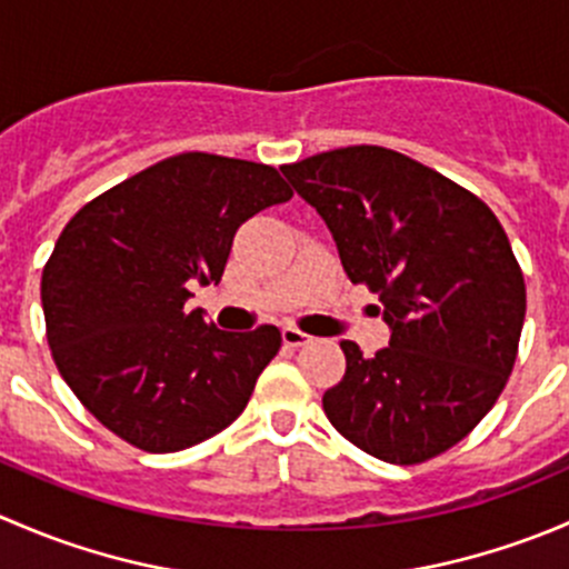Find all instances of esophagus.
Here are the masks:
<instances>
[{"label":"esophagus","mask_w":569,"mask_h":569,"mask_svg":"<svg viewBox=\"0 0 569 569\" xmlns=\"http://www.w3.org/2000/svg\"><path fill=\"white\" fill-rule=\"evenodd\" d=\"M283 343L286 347H306L308 341H311V336H306L302 330H297V327H283Z\"/></svg>","instance_id":"1"}]
</instances>
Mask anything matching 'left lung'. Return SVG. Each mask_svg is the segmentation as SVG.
I'll return each mask as SVG.
<instances>
[{
  "label": "left lung",
  "mask_w": 569,
  "mask_h": 569,
  "mask_svg": "<svg viewBox=\"0 0 569 569\" xmlns=\"http://www.w3.org/2000/svg\"><path fill=\"white\" fill-rule=\"evenodd\" d=\"M336 239L343 272L380 297L391 343L325 391L332 427L366 455L418 465L457 446L501 396L518 358L526 283L485 200L382 146L283 164Z\"/></svg>",
  "instance_id": "8db88e82"
}]
</instances>
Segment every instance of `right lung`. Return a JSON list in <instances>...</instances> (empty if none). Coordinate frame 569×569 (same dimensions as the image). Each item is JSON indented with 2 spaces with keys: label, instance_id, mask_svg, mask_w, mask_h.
Returning <instances> with one entry per match:
<instances>
[{
  "label": "right lung",
  "instance_id": "obj_1",
  "mask_svg": "<svg viewBox=\"0 0 569 569\" xmlns=\"http://www.w3.org/2000/svg\"><path fill=\"white\" fill-rule=\"evenodd\" d=\"M291 194L269 164L189 151L68 220L40 278L46 338L62 380L109 432L170 455L248 407L280 330L222 332L187 300L198 283H220L237 228Z\"/></svg>",
  "mask_w": 569,
  "mask_h": 569
}]
</instances>
